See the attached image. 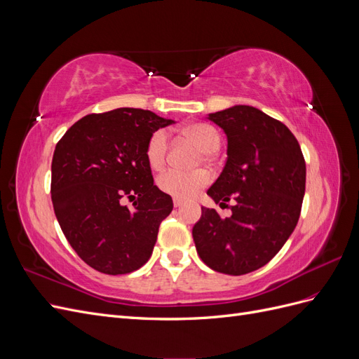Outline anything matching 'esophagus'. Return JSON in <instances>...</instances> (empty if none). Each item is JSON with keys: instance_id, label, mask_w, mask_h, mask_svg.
<instances>
[{"instance_id": "1", "label": "esophagus", "mask_w": 359, "mask_h": 359, "mask_svg": "<svg viewBox=\"0 0 359 359\" xmlns=\"http://www.w3.org/2000/svg\"><path fill=\"white\" fill-rule=\"evenodd\" d=\"M184 203V201L182 199H178V198H173V206H175V208H178V206H181Z\"/></svg>"}]
</instances>
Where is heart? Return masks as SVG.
Returning <instances> with one entry per match:
<instances>
[{"label":"heart","instance_id":"b5f03b06","mask_svg":"<svg viewBox=\"0 0 359 359\" xmlns=\"http://www.w3.org/2000/svg\"><path fill=\"white\" fill-rule=\"evenodd\" d=\"M181 135L191 139L206 154L215 153L220 147L222 137L219 130L208 123H191L181 127ZM169 149V137L165 130H156L149 136L147 144V160L153 169H160L165 166ZM211 181L210 172L206 170H193L182 172L178 169H169L163 172L157 180V184L161 191H165L173 198L190 199L198 194L201 189Z\"/></svg>","mask_w":359,"mask_h":359}]
</instances>
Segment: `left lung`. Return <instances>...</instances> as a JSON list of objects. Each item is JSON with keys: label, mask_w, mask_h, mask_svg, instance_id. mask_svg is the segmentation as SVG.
I'll use <instances>...</instances> for the list:
<instances>
[{"label": "left lung", "mask_w": 359, "mask_h": 359, "mask_svg": "<svg viewBox=\"0 0 359 359\" xmlns=\"http://www.w3.org/2000/svg\"><path fill=\"white\" fill-rule=\"evenodd\" d=\"M227 136L223 172L208 189L231 217L203 208L193 240L203 264L217 273L243 276L266 265L298 223L306 191V160L290 130L253 106L210 114Z\"/></svg>", "instance_id": "obj_1"}]
</instances>
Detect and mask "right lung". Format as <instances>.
<instances>
[{
  "label": "right lung",
  "mask_w": 359,
  "mask_h": 359,
  "mask_svg": "<svg viewBox=\"0 0 359 359\" xmlns=\"http://www.w3.org/2000/svg\"><path fill=\"white\" fill-rule=\"evenodd\" d=\"M151 111L119 107L74 123L53 151L50 196L69 244L86 265L128 274L151 257L169 194L154 186L149 136L172 124ZM134 201L132 207L123 202Z\"/></svg>",
  "instance_id": "1"
}]
</instances>
